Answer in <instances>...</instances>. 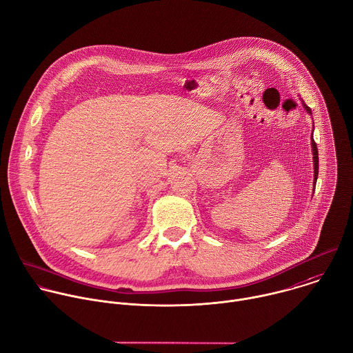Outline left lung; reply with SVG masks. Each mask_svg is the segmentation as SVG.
Returning <instances> with one entry per match:
<instances>
[{
    "label": "left lung",
    "mask_w": 353,
    "mask_h": 353,
    "mask_svg": "<svg viewBox=\"0 0 353 353\" xmlns=\"http://www.w3.org/2000/svg\"><path fill=\"white\" fill-rule=\"evenodd\" d=\"M303 105H305V103H303ZM305 109H306L309 113H312L309 106L305 105ZM312 150H313V165H314V180H313V183H314V187H316V180H317V174H319V152H317V145H316V143H314L313 139H312Z\"/></svg>",
    "instance_id": "8db88e82"
}]
</instances>
